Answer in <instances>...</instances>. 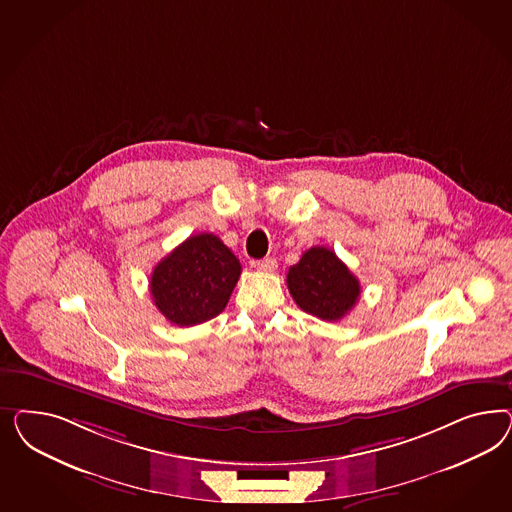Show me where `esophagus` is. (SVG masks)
Here are the masks:
<instances>
[{
  "label": "esophagus",
  "mask_w": 512,
  "mask_h": 512,
  "mask_svg": "<svg viewBox=\"0 0 512 512\" xmlns=\"http://www.w3.org/2000/svg\"><path fill=\"white\" fill-rule=\"evenodd\" d=\"M257 266H259L261 270H264V272H274L278 263H276V259H274V257H266L263 261H259Z\"/></svg>",
  "instance_id": "obj_1"
}]
</instances>
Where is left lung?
Listing matches in <instances>:
<instances>
[{
	"label": "left lung",
	"mask_w": 512,
	"mask_h": 512,
	"mask_svg": "<svg viewBox=\"0 0 512 512\" xmlns=\"http://www.w3.org/2000/svg\"><path fill=\"white\" fill-rule=\"evenodd\" d=\"M289 293L300 310L323 321H340L355 308L360 283L332 249L311 248L289 268Z\"/></svg>",
	"instance_id": "obj_1"
}]
</instances>
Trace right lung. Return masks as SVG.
I'll use <instances>...</instances> for the list:
<instances>
[{"instance_id": "add662e5", "label": "right lung", "mask_w": 512, "mask_h": 512, "mask_svg": "<svg viewBox=\"0 0 512 512\" xmlns=\"http://www.w3.org/2000/svg\"><path fill=\"white\" fill-rule=\"evenodd\" d=\"M240 272V261L216 234H195L157 263L150 293L172 325H201L225 310Z\"/></svg>"}]
</instances>
